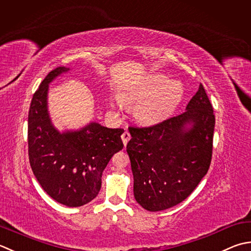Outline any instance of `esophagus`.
Instances as JSON below:
<instances>
[{
    "label": "esophagus",
    "mask_w": 251,
    "mask_h": 251,
    "mask_svg": "<svg viewBox=\"0 0 251 251\" xmlns=\"http://www.w3.org/2000/svg\"><path fill=\"white\" fill-rule=\"evenodd\" d=\"M130 139V135H129V132L128 131H124L123 132V135H122V140H123V144H124V146L126 147V145H127V142H128V140Z\"/></svg>",
    "instance_id": "obj_1"
}]
</instances>
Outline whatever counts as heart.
<instances>
[{
  "label": "heart",
  "mask_w": 251,
  "mask_h": 251,
  "mask_svg": "<svg viewBox=\"0 0 251 251\" xmlns=\"http://www.w3.org/2000/svg\"><path fill=\"white\" fill-rule=\"evenodd\" d=\"M184 88L178 80L164 75H153L135 89L122 95L123 102L137 104L136 120L142 125H154L165 120L177 106Z\"/></svg>",
  "instance_id": "b5f03b06"
}]
</instances>
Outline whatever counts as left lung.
<instances>
[{"instance_id": "obj_1", "label": "left lung", "mask_w": 251, "mask_h": 251, "mask_svg": "<svg viewBox=\"0 0 251 251\" xmlns=\"http://www.w3.org/2000/svg\"><path fill=\"white\" fill-rule=\"evenodd\" d=\"M214 125L212 105L200 83L183 114L151 127H129L126 151L134 196L142 208L169 209L193 193L209 170Z\"/></svg>"}]
</instances>
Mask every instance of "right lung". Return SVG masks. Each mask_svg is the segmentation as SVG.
<instances>
[{"label": "right lung", "mask_w": 251, "mask_h": 251, "mask_svg": "<svg viewBox=\"0 0 251 251\" xmlns=\"http://www.w3.org/2000/svg\"><path fill=\"white\" fill-rule=\"evenodd\" d=\"M70 71L65 66L53 70L34 92L28 115V154L34 176L51 198L67 207H81L99 194L103 171L124 147V129L97 122L77 130L55 128L48 110L49 85Z\"/></svg>", "instance_id": "add662e5"}]
</instances>
